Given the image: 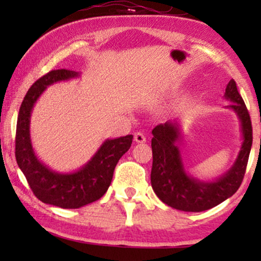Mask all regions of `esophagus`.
I'll list each match as a JSON object with an SVG mask.
<instances>
[{
	"mask_svg": "<svg viewBox=\"0 0 261 261\" xmlns=\"http://www.w3.org/2000/svg\"><path fill=\"white\" fill-rule=\"evenodd\" d=\"M134 140L138 142V144H144L146 142V137L144 133H141V132H137V133L134 134Z\"/></svg>",
	"mask_w": 261,
	"mask_h": 261,
	"instance_id": "34e87169",
	"label": "esophagus"
}]
</instances>
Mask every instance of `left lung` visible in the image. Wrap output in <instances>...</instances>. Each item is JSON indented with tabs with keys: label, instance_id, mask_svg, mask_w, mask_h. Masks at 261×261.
Wrapping results in <instances>:
<instances>
[{
	"label": "left lung",
	"instance_id": "left-lung-1",
	"mask_svg": "<svg viewBox=\"0 0 261 261\" xmlns=\"http://www.w3.org/2000/svg\"><path fill=\"white\" fill-rule=\"evenodd\" d=\"M224 98L231 102L226 108L233 110L240 121L242 144L230 169L216 179L201 180L185 171L177 146L180 137V124L177 121L160 123L152 130L151 184L160 201L171 208L204 212L231 197L240 188L253 141L251 117L234 80L227 84Z\"/></svg>",
	"mask_w": 261,
	"mask_h": 261
}]
</instances>
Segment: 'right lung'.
<instances>
[{
    "label": "right lung",
    "mask_w": 261,
    "mask_h": 261,
    "mask_svg": "<svg viewBox=\"0 0 261 261\" xmlns=\"http://www.w3.org/2000/svg\"><path fill=\"white\" fill-rule=\"evenodd\" d=\"M76 77H80V72L62 69L49 71L39 78L21 103L16 124V163L30 188L41 202L64 209L81 208L101 198L112 183L117 162L129 149L133 140V135L107 139L94 156L74 172H56L38 159L30 133L35 102L49 85Z\"/></svg>",
    "instance_id": "add662e5"
}]
</instances>
